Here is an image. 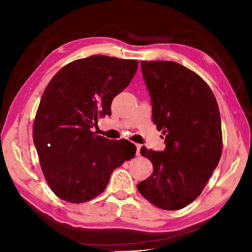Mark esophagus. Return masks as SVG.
I'll return each instance as SVG.
<instances>
[{"label": "esophagus", "instance_id": "obj_1", "mask_svg": "<svg viewBox=\"0 0 252 252\" xmlns=\"http://www.w3.org/2000/svg\"><path fill=\"white\" fill-rule=\"evenodd\" d=\"M135 147H136V152H135V155H136V157H139V156H140V150H141L142 145H140V144H135Z\"/></svg>", "mask_w": 252, "mask_h": 252}]
</instances>
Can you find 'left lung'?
<instances>
[{
    "label": "left lung",
    "instance_id": "1",
    "mask_svg": "<svg viewBox=\"0 0 252 252\" xmlns=\"http://www.w3.org/2000/svg\"><path fill=\"white\" fill-rule=\"evenodd\" d=\"M152 121L166 135L164 151L142 147L154 172L140 193L165 210L184 208L201 194L222 155L219 106L200 75L170 61H142Z\"/></svg>",
    "mask_w": 252,
    "mask_h": 252
}]
</instances>
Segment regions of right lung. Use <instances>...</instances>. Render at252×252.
<instances>
[{
    "label": "right lung",
    "instance_id": "add662e5",
    "mask_svg": "<svg viewBox=\"0 0 252 252\" xmlns=\"http://www.w3.org/2000/svg\"><path fill=\"white\" fill-rule=\"evenodd\" d=\"M136 60L91 56L67 64L45 88L33 123V143L47 184L69 203L102 193L112 171L135 155L127 140H108L90 130L109 116L113 97L138 69Z\"/></svg>",
    "mask_w": 252,
    "mask_h": 252
}]
</instances>
